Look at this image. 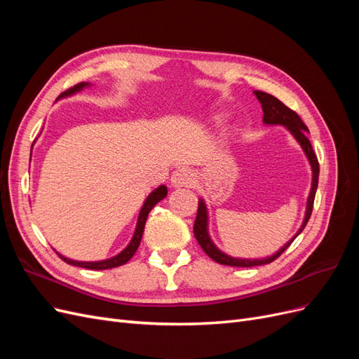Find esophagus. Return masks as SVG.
Instances as JSON below:
<instances>
[{"instance_id": "obj_1", "label": "esophagus", "mask_w": 359, "mask_h": 359, "mask_svg": "<svg viewBox=\"0 0 359 359\" xmlns=\"http://www.w3.org/2000/svg\"><path fill=\"white\" fill-rule=\"evenodd\" d=\"M193 182V175L191 172L186 168H180L175 172L172 173L170 177V184L173 189H181V187H190Z\"/></svg>"}]
</instances>
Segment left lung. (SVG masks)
<instances>
[{"label": "left lung", "mask_w": 359, "mask_h": 359, "mask_svg": "<svg viewBox=\"0 0 359 359\" xmlns=\"http://www.w3.org/2000/svg\"><path fill=\"white\" fill-rule=\"evenodd\" d=\"M255 95L257 97L259 103L262 104V111H264V123L265 124H281L285 126L289 132L293 135L298 140V144L302 147L304 153H306L310 165H311V170H313V181H311V190L309 194V201H307V210H306V217H304L302 226L299 227V231L297 232V235L292 238V240L281 247L278 252L269 257H264V259H240V257H232L227 256L226 253L220 252L219 248L214 245V243L211 241V238L208 235V212H206V206L205 202L201 199L199 201V206H198V214H196V220H194V226H193V232L196 240L199 243V245L202 247L203 252L208 255L212 260H215L217 264L222 265H229V266H243V268H248V266H257V265H266L271 264L273 260H276L285 250L293 243V240L304 231L307 222L310 220V215L313 211V203H314V196H316V190H318V182H319V161L316 154L311 148L310 140L307 137L309 128L307 126L302 123V119L299 118V115L289 109L286 104L281 103L278 99H276L274 95H271L268 93L264 91H255Z\"/></svg>", "instance_id": "obj_1"}]
</instances>
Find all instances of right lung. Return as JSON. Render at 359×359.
<instances>
[{
	"label": "right lung",
	"mask_w": 359,
	"mask_h": 359,
	"mask_svg": "<svg viewBox=\"0 0 359 359\" xmlns=\"http://www.w3.org/2000/svg\"><path fill=\"white\" fill-rule=\"evenodd\" d=\"M90 83L88 82H81L78 85L72 86L70 90L64 91L60 97H66V95H72L74 93L81 91L82 88H85V86H88ZM168 194V189L166 186H160L157 187L153 193L149 194V196L147 198L142 210H140L139 212V219H137V224H136V231H135V235L132 238V241H130V244L123 250L121 253L111 257V259H106V260H99V262H79V260H72L69 257H64L61 256L60 253H57L64 262H67L69 265H74V266H81V268H88V269H111V268H116V266H121L124 264H127L130 259L133 257V255L136 253V250L140 244V240H142V235H144V227H145V222H147V217L149 214V211L154 208L156 203H158L161 199H165Z\"/></svg>",
	"instance_id": "add662e5"
}]
</instances>
